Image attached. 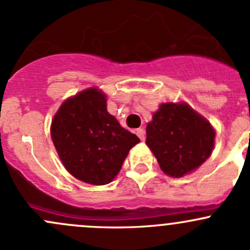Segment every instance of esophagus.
Returning a JSON list of instances; mask_svg holds the SVG:
<instances>
[{
  "label": "esophagus",
  "instance_id": "1",
  "mask_svg": "<svg viewBox=\"0 0 250 250\" xmlns=\"http://www.w3.org/2000/svg\"><path fill=\"white\" fill-rule=\"evenodd\" d=\"M136 133H137V136L140 137L141 141L146 140V131H144L143 128H137V130H136Z\"/></svg>",
  "mask_w": 250,
  "mask_h": 250
}]
</instances>
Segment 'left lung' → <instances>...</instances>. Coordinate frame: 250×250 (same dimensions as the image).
Listing matches in <instances>:
<instances>
[{
    "label": "left lung",
    "mask_w": 250,
    "mask_h": 250,
    "mask_svg": "<svg viewBox=\"0 0 250 250\" xmlns=\"http://www.w3.org/2000/svg\"><path fill=\"white\" fill-rule=\"evenodd\" d=\"M214 136L209 123L188 104H164L146 125V143L165 173L183 177L209 158Z\"/></svg>",
    "instance_id": "obj_1"
}]
</instances>
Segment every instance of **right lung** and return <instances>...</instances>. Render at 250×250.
Returning <instances> with one entry per match:
<instances>
[{"label": "right lung", "instance_id": "add662e5", "mask_svg": "<svg viewBox=\"0 0 250 250\" xmlns=\"http://www.w3.org/2000/svg\"><path fill=\"white\" fill-rule=\"evenodd\" d=\"M106 101L96 87L84 90L63 102L51 123V140L63 166L92 185L112 182L140 142L107 112Z\"/></svg>", "mask_w": 250, "mask_h": 250}]
</instances>
